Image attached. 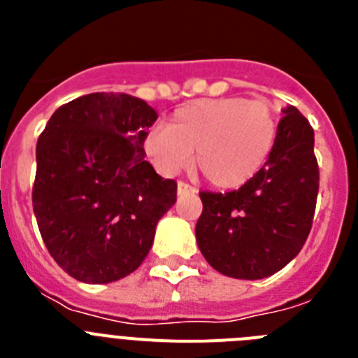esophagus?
<instances>
[{
  "instance_id": "1",
  "label": "esophagus",
  "mask_w": 358,
  "mask_h": 358,
  "mask_svg": "<svg viewBox=\"0 0 358 358\" xmlns=\"http://www.w3.org/2000/svg\"><path fill=\"white\" fill-rule=\"evenodd\" d=\"M186 194H195V189L192 188L189 185H186V182H177V195H186Z\"/></svg>"
}]
</instances>
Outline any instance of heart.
I'll list each match as a JSON object with an SVG mask.
<instances>
[{
  "mask_svg": "<svg viewBox=\"0 0 358 358\" xmlns=\"http://www.w3.org/2000/svg\"><path fill=\"white\" fill-rule=\"evenodd\" d=\"M276 134V118L264 100L204 98L173 110L166 127L148 129L143 152L157 172L173 176L195 150V169L210 185L236 189L264 169Z\"/></svg>",
  "mask_w": 358,
  "mask_h": 358,
  "instance_id": "heart-1",
  "label": "heart"
}]
</instances>
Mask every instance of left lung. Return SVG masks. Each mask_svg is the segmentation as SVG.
Returning <instances> with one entry per match:
<instances>
[{"label": "left lung", "mask_w": 358, "mask_h": 358, "mask_svg": "<svg viewBox=\"0 0 358 358\" xmlns=\"http://www.w3.org/2000/svg\"><path fill=\"white\" fill-rule=\"evenodd\" d=\"M319 192L314 129L294 106L283 109L273 152L248 185L227 194L202 192L195 238L224 276L264 280L301 251Z\"/></svg>", "instance_id": "1"}]
</instances>
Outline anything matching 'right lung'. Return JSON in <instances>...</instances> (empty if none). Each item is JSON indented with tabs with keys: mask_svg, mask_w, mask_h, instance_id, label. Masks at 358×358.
I'll list each match as a JSON object with an SVG mask.
<instances>
[{
	"mask_svg": "<svg viewBox=\"0 0 358 358\" xmlns=\"http://www.w3.org/2000/svg\"><path fill=\"white\" fill-rule=\"evenodd\" d=\"M156 120L141 98L91 93L59 107L37 140V226L53 260L82 283L134 273L176 204L177 182L145 161Z\"/></svg>",
	"mask_w": 358,
	"mask_h": 358,
	"instance_id": "add662e5",
	"label": "right lung"
}]
</instances>
